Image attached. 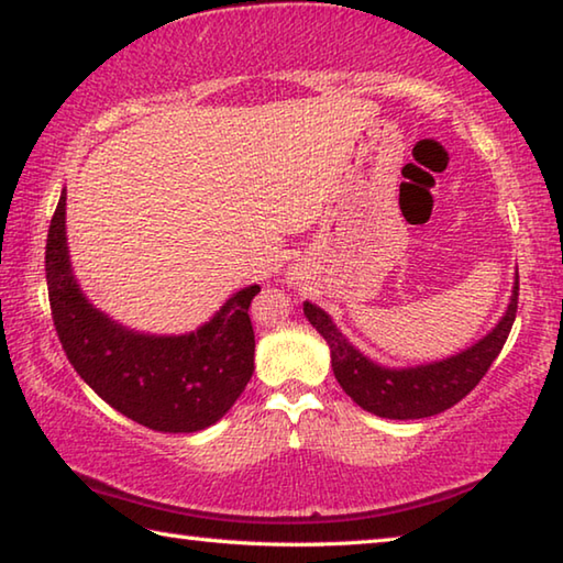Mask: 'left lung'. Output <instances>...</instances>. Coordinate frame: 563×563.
Listing matches in <instances>:
<instances>
[{
  "mask_svg": "<svg viewBox=\"0 0 563 563\" xmlns=\"http://www.w3.org/2000/svg\"><path fill=\"white\" fill-rule=\"evenodd\" d=\"M517 305L519 278L514 285L507 316L487 338L450 360L412 369H387L375 365L342 338V332L332 325V320L320 308L305 302L302 310L312 328L328 340L332 373H335L340 387L362 409L387 419H422L454 407L479 385V379L487 375L492 362L497 360L509 338L514 318H517Z\"/></svg>",
  "mask_w": 563,
  "mask_h": 563,
  "instance_id": "8db88e82",
  "label": "left lung"
}]
</instances>
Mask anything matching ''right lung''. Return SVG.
Segmentation results:
<instances>
[{"instance_id": "1", "label": "right lung", "mask_w": 563, "mask_h": 563, "mask_svg": "<svg viewBox=\"0 0 563 563\" xmlns=\"http://www.w3.org/2000/svg\"><path fill=\"white\" fill-rule=\"evenodd\" d=\"M66 194L46 233V288L66 357L93 393L156 432H198L221 419L253 375L255 332L241 290L201 330L180 338L136 335L91 308L71 275L64 235Z\"/></svg>"}]
</instances>
